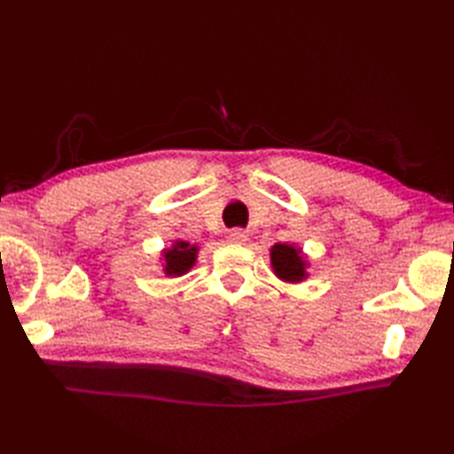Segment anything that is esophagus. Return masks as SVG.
I'll return each instance as SVG.
<instances>
[{"label": "esophagus", "mask_w": 454, "mask_h": 454, "mask_svg": "<svg viewBox=\"0 0 454 454\" xmlns=\"http://www.w3.org/2000/svg\"><path fill=\"white\" fill-rule=\"evenodd\" d=\"M246 239H247V234L244 232V230H232V232L228 234L230 244H246Z\"/></svg>", "instance_id": "esophagus-1"}]
</instances>
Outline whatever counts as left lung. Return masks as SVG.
Wrapping results in <instances>:
<instances>
[{"label": "left lung", "instance_id": "1", "mask_svg": "<svg viewBox=\"0 0 454 454\" xmlns=\"http://www.w3.org/2000/svg\"><path fill=\"white\" fill-rule=\"evenodd\" d=\"M269 257H271V267L277 278H281L283 283L298 285L306 281L310 273V259L302 252V247L288 242H278L269 249Z\"/></svg>", "mask_w": 454, "mask_h": 454}]
</instances>
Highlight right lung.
<instances>
[{"label":"right lung","mask_w":454,"mask_h":454,"mask_svg":"<svg viewBox=\"0 0 454 454\" xmlns=\"http://www.w3.org/2000/svg\"><path fill=\"white\" fill-rule=\"evenodd\" d=\"M199 257V246L185 242V239H173L169 247L161 249L160 262L161 271L166 277H183L189 273L197 263Z\"/></svg>","instance_id":"right-lung-1"}]
</instances>
